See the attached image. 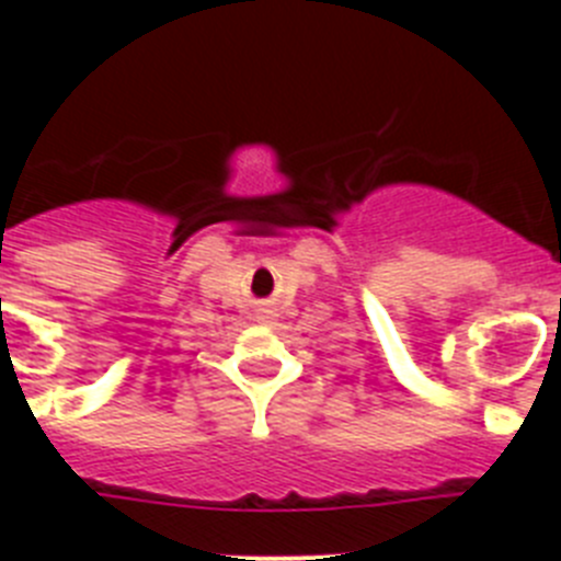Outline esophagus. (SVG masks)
I'll return each instance as SVG.
<instances>
[{
	"mask_svg": "<svg viewBox=\"0 0 561 561\" xmlns=\"http://www.w3.org/2000/svg\"><path fill=\"white\" fill-rule=\"evenodd\" d=\"M257 320H261V323H270L272 311L270 309H261V311H257Z\"/></svg>",
	"mask_w": 561,
	"mask_h": 561,
	"instance_id": "esophagus-1",
	"label": "esophagus"
}]
</instances>
